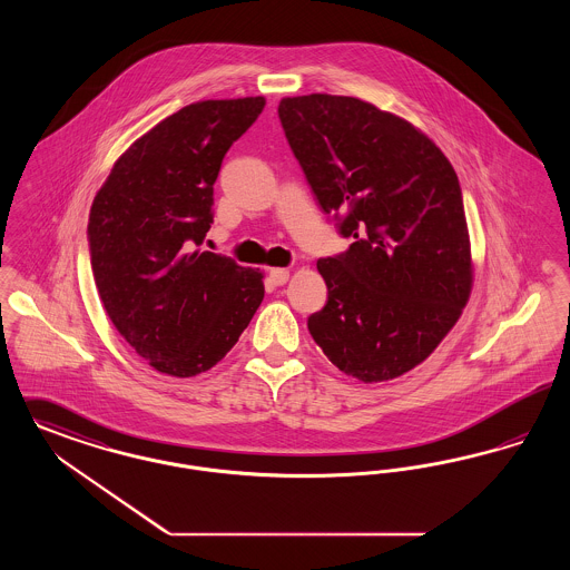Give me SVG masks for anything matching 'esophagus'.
<instances>
[{
    "label": "esophagus",
    "mask_w": 570,
    "mask_h": 570,
    "mask_svg": "<svg viewBox=\"0 0 570 570\" xmlns=\"http://www.w3.org/2000/svg\"><path fill=\"white\" fill-rule=\"evenodd\" d=\"M288 269H269V282L274 286H284L288 282Z\"/></svg>",
    "instance_id": "esophagus-1"
}]
</instances>
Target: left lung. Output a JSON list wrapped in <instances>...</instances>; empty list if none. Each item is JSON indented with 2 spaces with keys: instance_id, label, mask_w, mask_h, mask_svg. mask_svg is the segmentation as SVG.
Masks as SVG:
<instances>
[{
  "instance_id": "8db88e82",
  "label": "left lung",
  "mask_w": 570,
  "mask_h": 570,
  "mask_svg": "<svg viewBox=\"0 0 570 570\" xmlns=\"http://www.w3.org/2000/svg\"><path fill=\"white\" fill-rule=\"evenodd\" d=\"M277 115L322 212L354 239L320 258L328 301L307 328L343 373L394 380L433 354L471 295L454 167L411 122L356 97H286Z\"/></svg>"
}]
</instances>
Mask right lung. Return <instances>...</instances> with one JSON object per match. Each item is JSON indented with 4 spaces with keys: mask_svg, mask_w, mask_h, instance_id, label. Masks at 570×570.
Here are the masks:
<instances>
[{
    "mask_svg": "<svg viewBox=\"0 0 570 570\" xmlns=\"http://www.w3.org/2000/svg\"><path fill=\"white\" fill-rule=\"evenodd\" d=\"M265 97L207 99L167 116L116 160L89 216L99 298L116 331L160 373L193 377L227 356L258 309L263 274L197 250L214 183Z\"/></svg>",
    "mask_w": 570,
    "mask_h": 570,
    "instance_id": "add662e5",
    "label": "right lung"
}]
</instances>
